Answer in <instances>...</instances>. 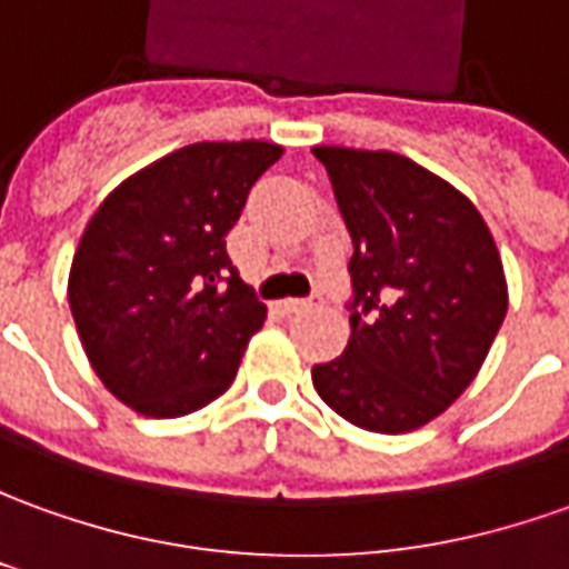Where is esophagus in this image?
<instances>
[{
    "label": "esophagus",
    "instance_id": "obj_1",
    "mask_svg": "<svg viewBox=\"0 0 569 569\" xmlns=\"http://www.w3.org/2000/svg\"><path fill=\"white\" fill-rule=\"evenodd\" d=\"M322 300V293H312V297H288V300H281V309L284 312H300V309H309L312 303H319Z\"/></svg>",
    "mask_w": 569,
    "mask_h": 569
}]
</instances>
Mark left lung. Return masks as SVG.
Returning <instances> with one entry per match:
<instances>
[{
    "label": "left lung",
    "instance_id": "8db88e82",
    "mask_svg": "<svg viewBox=\"0 0 569 569\" xmlns=\"http://www.w3.org/2000/svg\"><path fill=\"white\" fill-rule=\"evenodd\" d=\"M352 238L350 343L312 366L350 425L406 433L477 378L508 309L499 250L461 191L393 151L312 148Z\"/></svg>",
    "mask_w": 569,
    "mask_h": 569
}]
</instances>
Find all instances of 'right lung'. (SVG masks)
Returning <instances> with one entry per match:
<instances>
[{"label":"right lung","instance_id":"right-lung-1","mask_svg":"<svg viewBox=\"0 0 569 569\" xmlns=\"http://www.w3.org/2000/svg\"><path fill=\"white\" fill-rule=\"evenodd\" d=\"M269 142H198L129 176L89 219L70 266L82 350L120 402L179 418L229 390L266 303L241 281L226 234Z\"/></svg>","mask_w":569,"mask_h":569}]
</instances>
